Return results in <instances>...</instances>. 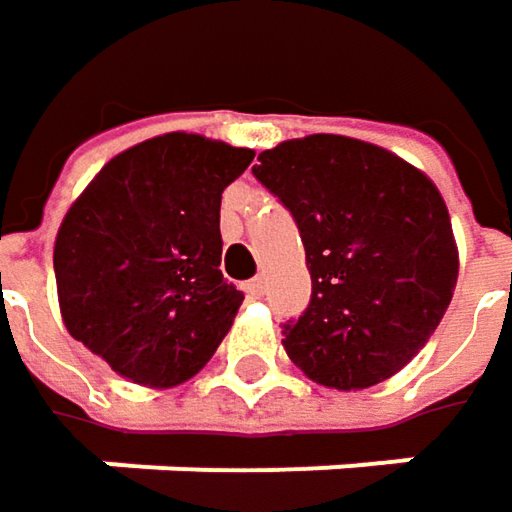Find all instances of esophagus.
Segmentation results:
<instances>
[{"instance_id":"esophagus-1","label":"esophagus","mask_w":512,"mask_h":512,"mask_svg":"<svg viewBox=\"0 0 512 512\" xmlns=\"http://www.w3.org/2000/svg\"><path fill=\"white\" fill-rule=\"evenodd\" d=\"M247 294H250V297H262V294H265V280H262V277L250 280V283H247Z\"/></svg>"}]
</instances>
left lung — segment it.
<instances>
[{
    "label": "left lung",
    "instance_id": "1",
    "mask_svg": "<svg viewBox=\"0 0 512 512\" xmlns=\"http://www.w3.org/2000/svg\"><path fill=\"white\" fill-rule=\"evenodd\" d=\"M253 176L291 212L306 247L312 297L283 324L291 362L342 392L401 371L457 286V244L436 185L395 153L345 135L265 150Z\"/></svg>",
    "mask_w": 512,
    "mask_h": 512
}]
</instances>
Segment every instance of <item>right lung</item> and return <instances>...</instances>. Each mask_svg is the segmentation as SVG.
I'll return each mask as SVG.
<instances>
[{"instance_id":"1","label":"right lung","mask_w":512,"mask_h":512,"mask_svg":"<svg viewBox=\"0 0 512 512\" xmlns=\"http://www.w3.org/2000/svg\"><path fill=\"white\" fill-rule=\"evenodd\" d=\"M253 150L170 132L108 161L55 238V283L76 342L144 386L194 377L244 294L221 274V194Z\"/></svg>"}]
</instances>
